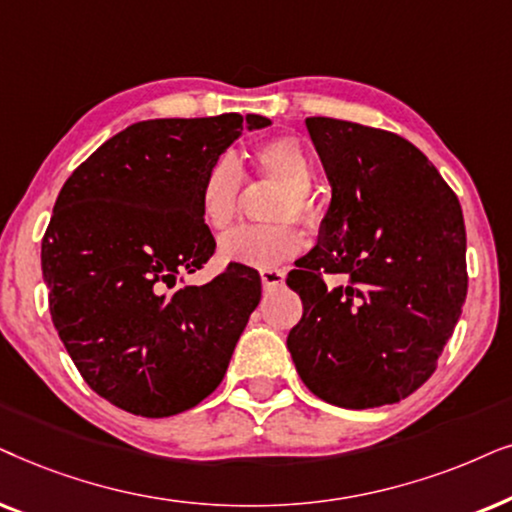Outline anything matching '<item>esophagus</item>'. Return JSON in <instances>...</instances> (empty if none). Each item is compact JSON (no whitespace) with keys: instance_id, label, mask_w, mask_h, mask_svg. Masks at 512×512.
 <instances>
[{"instance_id":"obj_1","label":"esophagus","mask_w":512,"mask_h":512,"mask_svg":"<svg viewBox=\"0 0 512 512\" xmlns=\"http://www.w3.org/2000/svg\"><path fill=\"white\" fill-rule=\"evenodd\" d=\"M260 278H262L264 290H276L285 283V271L283 269H271V267L260 269Z\"/></svg>"}]
</instances>
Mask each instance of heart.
I'll use <instances>...</instances> for the list:
<instances>
[{"label": "heart", "instance_id": "obj_1", "mask_svg": "<svg viewBox=\"0 0 512 512\" xmlns=\"http://www.w3.org/2000/svg\"><path fill=\"white\" fill-rule=\"evenodd\" d=\"M250 177H267L281 182L283 192L271 203L269 220L262 227H241L222 238L220 257L227 262L248 264V267H274L304 250V231L292 222L311 220L313 201V166L306 149L295 138H267L250 149ZM243 177L229 156L217 159L201 177L199 213L208 229L227 231L236 222L241 210Z\"/></svg>", "mask_w": 512, "mask_h": 512}]
</instances>
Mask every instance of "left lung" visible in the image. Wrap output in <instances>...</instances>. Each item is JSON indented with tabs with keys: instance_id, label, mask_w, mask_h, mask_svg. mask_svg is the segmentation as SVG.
<instances>
[{
	"instance_id": "obj_1",
	"label": "left lung",
	"mask_w": 512,
	"mask_h": 512,
	"mask_svg": "<svg viewBox=\"0 0 512 512\" xmlns=\"http://www.w3.org/2000/svg\"><path fill=\"white\" fill-rule=\"evenodd\" d=\"M332 201L288 285L299 377L325 403L393 405L435 372L468 292L456 194L426 154L381 128L309 117Z\"/></svg>"
}]
</instances>
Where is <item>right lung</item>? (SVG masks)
Segmentation results:
<instances>
[{
  "instance_id": "obj_1",
  "label": "right lung",
  "mask_w": 512,
  "mask_h": 512,
  "mask_svg": "<svg viewBox=\"0 0 512 512\" xmlns=\"http://www.w3.org/2000/svg\"><path fill=\"white\" fill-rule=\"evenodd\" d=\"M260 114L138 121L60 189L42 241L53 325L95 393L138 417L192 410L220 386L250 313L255 269L231 262L177 285L215 252L201 177Z\"/></svg>"
}]
</instances>
